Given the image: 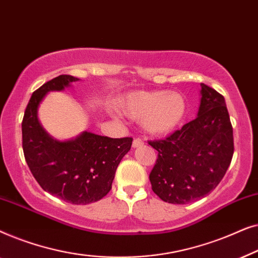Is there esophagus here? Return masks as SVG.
Returning <instances> with one entry per match:
<instances>
[{"mask_svg": "<svg viewBox=\"0 0 258 258\" xmlns=\"http://www.w3.org/2000/svg\"><path fill=\"white\" fill-rule=\"evenodd\" d=\"M143 144H144V141H143L142 139H140V137H137V139L134 140V142H133V147H134V148H137V147L143 146Z\"/></svg>", "mask_w": 258, "mask_h": 258, "instance_id": "1", "label": "esophagus"}]
</instances>
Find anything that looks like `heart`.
I'll use <instances>...</instances> for the list:
<instances>
[{"label": "heart", "mask_w": 258, "mask_h": 258, "mask_svg": "<svg viewBox=\"0 0 258 258\" xmlns=\"http://www.w3.org/2000/svg\"><path fill=\"white\" fill-rule=\"evenodd\" d=\"M122 110L136 119H143L146 129L151 134H165L182 122L186 104L181 94L175 91H139L123 100Z\"/></svg>", "instance_id": "b5f03b06"}]
</instances>
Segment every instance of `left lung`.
<instances>
[{
    "label": "left lung",
    "instance_id": "8db88e82",
    "mask_svg": "<svg viewBox=\"0 0 258 258\" xmlns=\"http://www.w3.org/2000/svg\"><path fill=\"white\" fill-rule=\"evenodd\" d=\"M199 115L164 140L149 141L158 151L149 179L162 201L186 204L203 199L224 177L234 136L224 97L201 83Z\"/></svg>",
    "mask_w": 258,
    "mask_h": 258
}]
</instances>
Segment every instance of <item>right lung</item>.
<instances>
[{
	"instance_id": "right-lung-1",
	"label": "right lung",
	"mask_w": 258,
	"mask_h": 258,
	"mask_svg": "<svg viewBox=\"0 0 258 258\" xmlns=\"http://www.w3.org/2000/svg\"><path fill=\"white\" fill-rule=\"evenodd\" d=\"M79 79L59 75L35 90L24 111L22 148L41 188L72 204H89L110 191L116 169L132 148V137L111 139L84 132L75 140L51 139L37 119V107L48 91L63 90Z\"/></svg>"
}]
</instances>
